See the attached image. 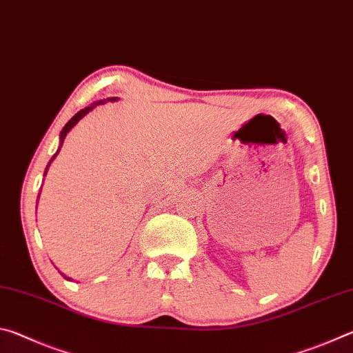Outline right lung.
Wrapping results in <instances>:
<instances>
[{"mask_svg": "<svg viewBox=\"0 0 353 353\" xmlns=\"http://www.w3.org/2000/svg\"><path fill=\"white\" fill-rule=\"evenodd\" d=\"M119 98H107V101H118ZM99 104H105V99H101V101H98V103H93V104H90V105H88V107H85V109H82V110H79V112H77L76 113V115L73 117V118H71L70 119V121L67 123V124H65V126H63V129H62V132H61V143H59V149H57V152L54 154V155H52V157H51V160H50V163H48L46 165V170H45V174L43 176H46V172H48V168H50V165H51V162H52V160H54L56 157H57V154H59V151H61V148H62V145H63V140H65V137H67V134L70 132V130L71 129H73L74 126H76V124L77 123H79L81 121V119L83 118V117H85L87 115V113H90L93 109H94V107H97V105H99ZM37 201H39V198H37ZM62 274V272H61ZM62 276L65 277V279H68L70 280V277H67V276H65V274H62Z\"/></svg>", "mask_w": 353, "mask_h": 353, "instance_id": "1", "label": "right lung"}]
</instances>
